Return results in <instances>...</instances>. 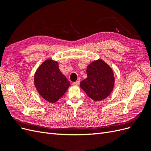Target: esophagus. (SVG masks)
I'll return each mask as SVG.
<instances>
[{"label": "esophagus", "mask_w": 151, "mask_h": 151, "mask_svg": "<svg viewBox=\"0 0 151 151\" xmlns=\"http://www.w3.org/2000/svg\"><path fill=\"white\" fill-rule=\"evenodd\" d=\"M79 83H80V81H77L76 82H74V83H73L72 85L74 86H79Z\"/></svg>", "instance_id": "obj_1"}]
</instances>
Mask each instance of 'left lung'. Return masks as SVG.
Returning <instances> with one entry per match:
<instances>
[{"mask_svg":"<svg viewBox=\"0 0 151 151\" xmlns=\"http://www.w3.org/2000/svg\"><path fill=\"white\" fill-rule=\"evenodd\" d=\"M88 77L80 83V87L95 101L107 98L114 88L115 77L111 68L101 59L91 63L87 67Z\"/></svg>","mask_w":151,"mask_h":151,"instance_id":"left-lung-1","label":"left lung"}]
</instances>
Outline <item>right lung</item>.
<instances>
[{"instance_id": "obj_1", "label": "right lung", "mask_w": 151, "mask_h": 151, "mask_svg": "<svg viewBox=\"0 0 151 151\" xmlns=\"http://www.w3.org/2000/svg\"><path fill=\"white\" fill-rule=\"evenodd\" d=\"M35 86L38 93L46 101L54 103L60 99L70 86V82L60 72L58 63L48 59L36 71Z\"/></svg>"}]
</instances>
